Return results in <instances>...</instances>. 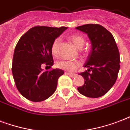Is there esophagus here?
<instances>
[{
    "label": "esophagus",
    "mask_w": 130,
    "mask_h": 130,
    "mask_svg": "<svg viewBox=\"0 0 130 130\" xmlns=\"http://www.w3.org/2000/svg\"><path fill=\"white\" fill-rule=\"evenodd\" d=\"M65 74H67V75H69V76H70V77H72V78H73V77H74V76H76V74H71V73H69V72H65Z\"/></svg>",
    "instance_id": "1"
}]
</instances>
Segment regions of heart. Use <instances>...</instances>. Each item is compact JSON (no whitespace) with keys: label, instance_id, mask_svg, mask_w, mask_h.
Listing matches in <instances>:
<instances>
[{"label":"heart","instance_id":"heart-1","mask_svg":"<svg viewBox=\"0 0 130 130\" xmlns=\"http://www.w3.org/2000/svg\"><path fill=\"white\" fill-rule=\"evenodd\" d=\"M69 39L70 41L75 45V47L78 49H81L85 43L84 39L80 35H71L69 37ZM60 41H61L60 38H57L51 44V50L54 56H56L58 55ZM56 65H57V67L60 69H62L68 72H73L80 66V62L78 61H71V60H61L57 62Z\"/></svg>","mask_w":130,"mask_h":130}]
</instances>
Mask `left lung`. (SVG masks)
I'll return each mask as SVG.
<instances>
[{
	"mask_svg": "<svg viewBox=\"0 0 130 130\" xmlns=\"http://www.w3.org/2000/svg\"><path fill=\"white\" fill-rule=\"evenodd\" d=\"M76 29L87 34L91 43V50L83 66L88 69L79 74L85 79V83L77 89L87 97H101L110 90L117 79L120 68L118 47L112 34L99 24H86Z\"/></svg>",
	"mask_w": 130,
	"mask_h": 130,
	"instance_id": "8db88e82",
	"label": "left lung"
}]
</instances>
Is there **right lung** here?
Returning <instances> with one entry per match:
<instances>
[{
    "mask_svg": "<svg viewBox=\"0 0 130 130\" xmlns=\"http://www.w3.org/2000/svg\"><path fill=\"white\" fill-rule=\"evenodd\" d=\"M67 27L35 26L22 35L14 51L12 73L18 91L32 102L47 99L56 91L61 69L43 71V64L51 68L54 60L51 44Z\"/></svg>",
    "mask_w": 130,
    "mask_h": 130,
    "instance_id": "obj_1",
    "label": "right lung"
}]
</instances>
